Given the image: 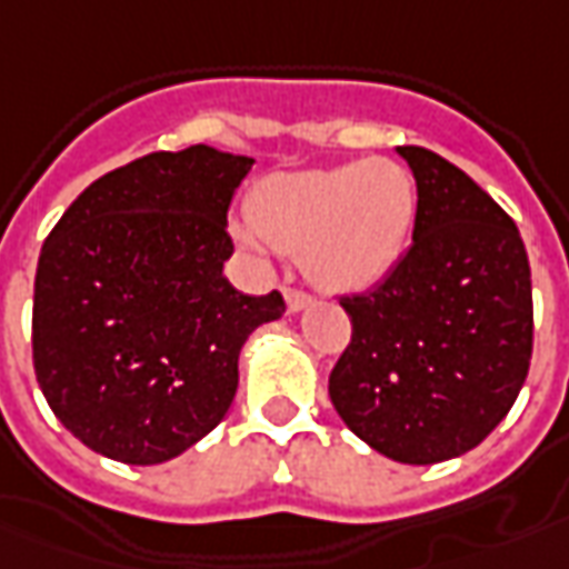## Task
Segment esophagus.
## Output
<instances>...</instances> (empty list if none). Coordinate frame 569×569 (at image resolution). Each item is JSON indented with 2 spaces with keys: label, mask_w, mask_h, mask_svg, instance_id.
Listing matches in <instances>:
<instances>
[{
  "label": "esophagus",
  "mask_w": 569,
  "mask_h": 569,
  "mask_svg": "<svg viewBox=\"0 0 569 569\" xmlns=\"http://www.w3.org/2000/svg\"><path fill=\"white\" fill-rule=\"evenodd\" d=\"M284 303H288V312H303L307 307H312V297H309L307 291L288 288V291H284Z\"/></svg>",
  "instance_id": "34e87169"
}]
</instances>
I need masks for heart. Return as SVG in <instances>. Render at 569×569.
Here are the masks:
<instances>
[{"label":"heart","mask_w":569,"mask_h":569,"mask_svg":"<svg viewBox=\"0 0 569 569\" xmlns=\"http://www.w3.org/2000/svg\"><path fill=\"white\" fill-rule=\"evenodd\" d=\"M247 219L253 229H234L244 247H260L262 238L300 253L303 272L325 291H371L406 257L418 219V182L387 158L278 172L250 191Z\"/></svg>","instance_id":"heart-1"}]
</instances>
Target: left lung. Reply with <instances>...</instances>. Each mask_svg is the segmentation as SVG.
Returning <instances> with one entry per match:
<instances>
[{
    "label": "left lung",
    "instance_id": "left-lung-1",
    "mask_svg": "<svg viewBox=\"0 0 569 569\" xmlns=\"http://www.w3.org/2000/svg\"><path fill=\"white\" fill-rule=\"evenodd\" d=\"M418 182L409 253L352 322L328 393L375 452L437 465L480 446L511 411L532 356V284L515 219L440 154L402 144Z\"/></svg>",
    "mask_w": 569,
    "mask_h": 569
}]
</instances>
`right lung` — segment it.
Listing matches in <instances>:
<instances>
[{"label":"right lung","mask_w":569,"mask_h":569,"mask_svg":"<svg viewBox=\"0 0 569 569\" xmlns=\"http://www.w3.org/2000/svg\"><path fill=\"white\" fill-rule=\"evenodd\" d=\"M253 160L191 144L104 172L46 238L33 368L54 418L123 465L182 456L226 418L238 356L284 316L222 276L226 213Z\"/></svg>","instance_id":"1"}]
</instances>
